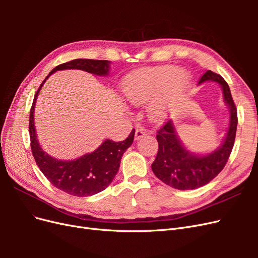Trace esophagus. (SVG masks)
I'll list each match as a JSON object with an SVG mask.
<instances>
[{
  "instance_id": "esophagus-1",
  "label": "esophagus",
  "mask_w": 258,
  "mask_h": 258,
  "mask_svg": "<svg viewBox=\"0 0 258 258\" xmlns=\"http://www.w3.org/2000/svg\"><path fill=\"white\" fill-rule=\"evenodd\" d=\"M145 135H146V131H145L144 128L140 127V128L136 129V135H135L136 140H140L141 138H143Z\"/></svg>"
}]
</instances>
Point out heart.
<instances>
[{
	"mask_svg": "<svg viewBox=\"0 0 258 258\" xmlns=\"http://www.w3.org/2000/svg\"><path fill=\"white\" fill-rule=\"evenodd\" d=\"M189 81V73L183 69L165 66L145 69L136 72L124 81L122 90L130 102L143 104L151 101L161 91L148 106L153 119H160L170 107L171 100L181 91Z\"/></svg>",
	"mask_w": 258,
	"mask_h": 258,
	"instance_id": "1",
	"label": "heart"
}]
</instances>
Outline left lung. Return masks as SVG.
Masks as SVG:
<instances>
[{"mask_svg": "<svg viewBox=\"0 0 258 258\" xmlns=\"http://www.w3.org/2000/svg\"><path fill=\"white\" fill-rule=\"evenodd\" d=\"M213 81L221 85L225 102L230 110V123L227 136L221 147L206 156H197L186 151L176 137L172 121L168 120L157 131L158 153L152 170L160 181L176 189H196L208 184L221 172L227 163L235 143L238 116L228 84L220 74L207 71L199 84Z\"/></svg>", "mask_w": 258, "mask_h": 258, "instance_id": "8db88e82", "label": "left lung"}]
</instances>
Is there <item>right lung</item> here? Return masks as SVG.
<instances>
[{
	"label": "right lung",
	"instance_id": "add662e5",
	"mask_svg": "<svg viewBox=\"0 0 258 258\" xmlns=\"http://www.w3.org/2000/svg\"><path fill=\"white\" fill-rule=\"evenodd\" d=\"M77 69L96 75H107L110 69V61L75 59L54 68L43 81L37 89L30 111L29 134L31 141V152L36 165L48 181L58 189L77 197L92 196L104 190L112 183L116 173L118 172L120 160L123 153L132 144L136 130L132 129L126 140L121 142H114L105 140L95 152L86 154L81 158L62 161L52 158L46 154L38 143L34 128V106L37 93L45 81L58 70Z\"/></svg>",
	"mask_w": 258,
	"mask_h": 258
}]
</instances>
